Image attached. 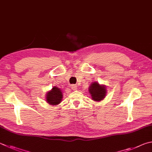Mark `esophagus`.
<instances>
[{"label":"esophagus","mask_w":152,"mask_h":152,"mask_svg":"<svg viewBox=\"0 0 152 152\" xmlns=\"http://www.w3.org/2000/svg\"><path fill=\"white\" fill-rule=\"evenodd\" d=\"M71 88L73 90H77V86L75 84H73L71 86Z\"/></svg>","instance_id":"obj_1"}]
</instances>
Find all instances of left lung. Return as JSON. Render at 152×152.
Masks as SVG:
<instances>
[{"label":"left lung","instance_id":"1","mask_svg":"<svg viewBox=\"0 0 152 152\" xmlns=\"http://www.w3.org/2000/svg\"><path fill=\"white\" fill-rule=\"evenodd\" d=\"M89 92L92 96V100L100 101L103 100L106 94V88L104 86H100L97 82H94L89 88Z\"/></svg>","mask_w":152,"mask_h":152}]
</instances>
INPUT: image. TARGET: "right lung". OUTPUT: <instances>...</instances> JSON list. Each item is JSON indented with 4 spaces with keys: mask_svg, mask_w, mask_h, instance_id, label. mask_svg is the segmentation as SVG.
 <instances>
[{
    "mask_svg": "<svg viewBox=\"0 0 152 152\" xmlns=\"http://www.w3.org/2000/svg\"><path fill=\"white\" fill-rule=\"evenodd\" d=\"M62 98V93L58 88L53 87L52 90L46 94V101L50 104L56 105L60 103Z\"/></svg>",
    "mask_w": 152,
    "mask_h": 152,
    "instance_id": "1",
    "label": "right lung"
}]
</instances>
